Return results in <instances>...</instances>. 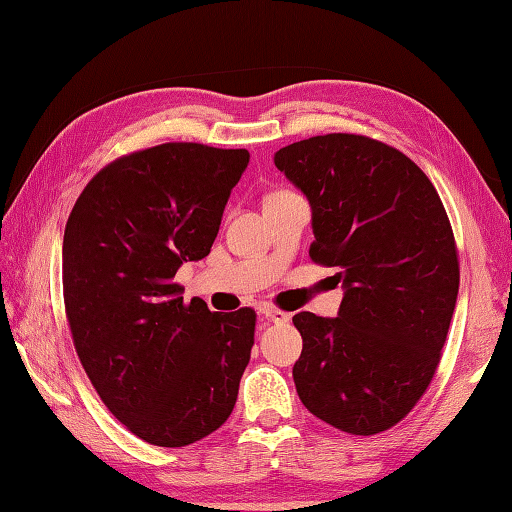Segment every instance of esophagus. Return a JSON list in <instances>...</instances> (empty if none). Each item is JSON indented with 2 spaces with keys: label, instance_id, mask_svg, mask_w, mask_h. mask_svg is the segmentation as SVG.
I'll return each mask as SVG.
<instances>
[{
  "label": "esophagus",
  "instance_id": "obj_1",
  "mask_svg": "<svg viewBox=\"0 0 512 512\" xmlns=\"http://www.w3.org/2000/svg\"><path fill=\"white\" fill-rule=\"evenodd\" d=\"M259 312H262V317H266L268 321H273V323H288L290 321V314L275 308V306H264V308H259Z\"/></svg>",
  "mask_w": 512,
  "mask_h": 512
}]
</instances>
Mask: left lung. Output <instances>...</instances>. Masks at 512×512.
Here are the masks:
<instances>
[{
    "label": "left lung",
    "mask_w": 512,
    "mask_h": 512,
    "mask_svg": "<svg viewBox=\"0 0 512 512\" xmlns=\"http://www.w3.org/2000/svg\"><path fill=\"white\" fill-rule=\"evenodd\" d=\"M275 167L312 206L310 257L336 266L339 317H292L303 405L352 436L416 407L440 363L460 288L458 246L440 195L402 151L358 134L299 140Z\"/></svg>",
    "instance_id": "obj_1"
}]
</instances>
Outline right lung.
<instances>
[{"mask_svg": "<svg viewBox=\"0 0 512 512\" xmlns=\"http://www.w3.org/2000/svg\"><path fill=\"white\" fill-rule=\"evenodd\" d=\"M246 149L165 143L88 182L63 233V301L76 354L116 420L187 447L231 416L255 343L250 308L184 303L173 281L211 253Z\"/></svg>", "mask_w": 512, "mask_h": 512, "instance_id": "right-lung-1", "label": "right lung"}]
</instances>
